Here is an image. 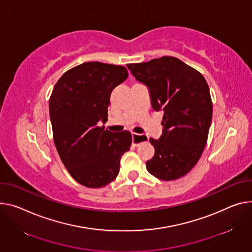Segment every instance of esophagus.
I'll return each mask as SVG.
<instances>
[{
  "label": "esophagus",
  "mask_w": 252,
  "mask_h": 252,
  "mask_svg": "<svg viewBox=\"0 0 252 252\" xmlns=\"http://www.w3.org/2000/svg\"><path fill=\"white\" fill-rule=\"evenodd\" d=\"M132 145L138 147L140 146L142 143H146L149 141V136H147L146 134H138V133H132Z\"/></svg>",
  "instance_id": "esophagus-1"
}]
</instances>
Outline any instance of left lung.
I'll use <instances>...</instances> for the list:
<instances>
[{"mask_svg":"<svg viewBox=\"0 0 252 252\" xmlns=\"http://www.w3.org/2000/svg\"><path fill=\"white\" fill-rule=\"evenodd\" d=\"M126 67L148 87L153 109L164 111L162 135L150 139L155 155L147 161V170L163 181L185 176L207 143L213 108L207 82L194 68L170 56Z\"/></svg>","mask_w":252,"mask_h":252,"instance_id":"8db88e82","label":"left lung"}]
</instances>
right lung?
I'll list each match as a JSON object with an SVG mask.
<instances>
[{
    "label": "right lung",
    "instance_id": "right-lung-1",
    "mask_svg": "<svg viewBox=\"0 0 252 252\" xmlns=\"http://www.w3.org/2000/svg\"><path fill=\"white\" fill-rule=\"evenodd\" d=\"M125 66L85 62L65 72L49 100L54 143L71 177L88 188H100L120 172L122 156L129 150L127 130L112 132L107 122L110 94L126 81Z\"/></svg>",
    "mask_w": 252,
    "mask_h": 252
}]
</instances>
